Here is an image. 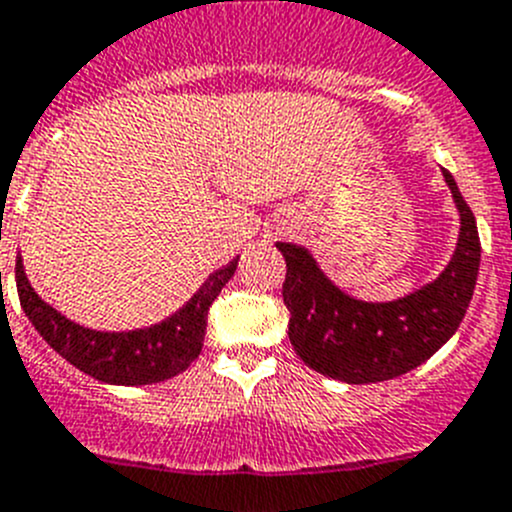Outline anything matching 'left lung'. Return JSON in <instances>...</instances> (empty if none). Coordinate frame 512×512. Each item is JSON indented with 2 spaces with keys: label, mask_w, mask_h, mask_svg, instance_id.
I'll list each match as a JSON object with an SVG mask.
<instances>
[{
  "label": "left lung",
  "mask_w": 512,
  "mask_h": 512,
  "mask_svg": "<svg viewBox=\"0 0 512 512\" xmlns=\"http://www.w3.org/2000/svg\"><path fill=\"white\" fill-rule=\"evenodd\" d=\"M459 215V236L442 274L406 297L365 302L342 292L302 243L279 241L287 259L289 340L317 373L342 383H381L419 368L457 332L480 274V236L457 182L442 170Z\"/></svg>",
  "instance_id": "obj_1"
}]
</instances>
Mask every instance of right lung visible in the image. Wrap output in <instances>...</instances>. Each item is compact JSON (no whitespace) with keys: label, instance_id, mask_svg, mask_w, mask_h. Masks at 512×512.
I'll return each mask as SVG.
<instances>
[{"label":"right lung","instance_id":"1","mask_svg":"<svg viewBox=\"0 0 512 512\" xmlns=\"http://www.w3.org/2000/svg\"><path fill=\"white\" fill-rule=\"evenodd\" d=\"M236 266L238 259H233L228 266L213 271L203 287L192 294L190 302L182 304L167 320L129 332L91 330L68 320L32 289L20 253L14 279L27 320L70 365L109 386H152L175 378L190 368L192 360H198L210 304L233 279Z\"/></svg>","mask_w":512,"mask_h":512}]
</instances>
